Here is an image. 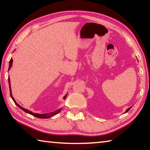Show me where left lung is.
I'll return each mask as SVG.
<instances>
[{
    "label": "left lung",
    "instance_id": "left-lung-1",
    "mask_svg": "<svg viewBox=\"0 0 150 150\" xmlns=\"http://www.w3.org/2000/svg\"><path fill=\"white\" fill-rule=\"evenodd\" d=\"M132 108V106H131V107H130V108H128V109H127V110H126V112H125V113H126V112H128V110H130V108Z\"/></svg>",
    "mask_w": 150,
    "mask_h": 150
}]
</instances>
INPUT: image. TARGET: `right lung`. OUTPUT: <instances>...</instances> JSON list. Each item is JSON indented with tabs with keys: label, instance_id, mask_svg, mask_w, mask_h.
Masks as SVG:
<instances>
[{
	"label": "right lung",
	"instance_id": "obj_1",
	"mask_svg": "<svg viewBox=\"0 0 150 150\" xmlns=\"http://www.w3.org/2000/svg\"><path fill=\"white\" fill-rule=\"evenodd\" d=\"M12 62H13V59H12V58H11V60H10V62H9V67H8V70L11 69V68L12 65ZM8 84H9V88H10V94H11V98H12V100H13L14 103L16 104V105L18 106V107H19L20 109H22V110H24V112H26V113H28V114H30V115H31L34 116H35V117H37V118H50V117H52V116H53L57 115V114L59 113V112L61 111V110H62V108H60V109H58V110H55L54 112H50V113H47V114H37V113L32 112H31V111L29 110H28V109L24 108L23 107H22L21 106H20V105H18V103L16 102V100H14V97H13V96H12V91H11V81H10V77H8ZM66 96H67V95L63 96V98H64V99H65Z\"/></svg>",
	"mask_w": 150,
	"mask_h": 150
}]
</instances>
